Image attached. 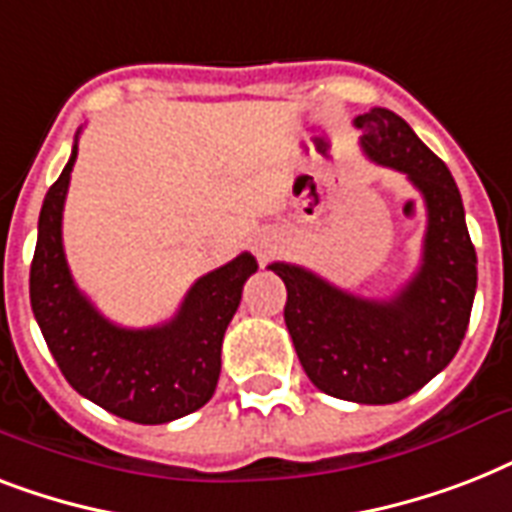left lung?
<instances>
[{"instance_id":"left-lung-1","label":"left lung","mask_w":512,"mask_h":512,"mask_svg":"<svg viewBox=\"0 0 512 512\" xmlns=\"http://www.w3.org/2000/svg\"><path fill=\"white\" fill-rule=\"evenodd\" d=\"M372 162L409 177L428 228L422 263L390 300H366L303 265L271 263L287 287L284 321L305 374L327 396L396 404L428 385L460 350L476 297L478 260L452 172L388 108L353 122Z\"/></svg>"}]
</instances>
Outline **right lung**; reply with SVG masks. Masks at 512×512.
Instances as JSON below:
<instances>
[{"mask_svg":"<svg viewBox=\"0 0 512 512\" xmlns=\"http://www.w3.org/2000/svg\"><path fill=\"white\" fill-rule=\"evenodd\" d=\"M76 162L50 185L39 212L31 260V308L60 372L79 396L122 420L162 425L207 404L220 377L225 329L257 260L241 252L201 276L180 311L159 327L127 329L108 321L74 284L63 252V204Z\"/></svg>","mask_w":512,"mask_h":512,"instance_id":"add662e5","label":"right lung"}]
</instances>
